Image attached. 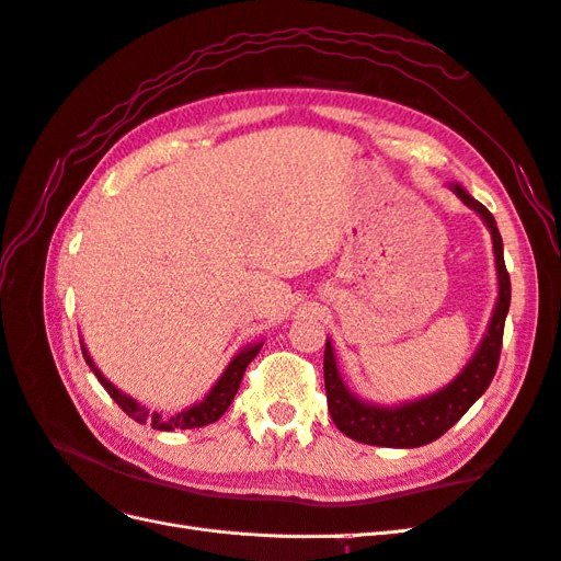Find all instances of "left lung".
Segmentation results:
<instances>
[{
    "label": "left lung",
    "instance_id": "obj_1",
    "mask_svg": "<svg viewBox=\"0 0 561 561\" xmlns=\"http://www.w3.org/2000/svg\"><path fill=\"white\" fill-rule=\"evenodd\" d=\"M455 193L463 204H467V207L481 214L485 226L490 228V233H493L500 297L493 311V319H490L488 333L483 337L481 347H478V352L473 354V359L453 380V383L431 394V398H423L402 407H374L354 398V394L345 388L343 378L337 374L331 340H325L323 380H325L328 412H331L335 426L352 440L364 443V445H378V447H421L438 440L443 433H447L463 414L469 412V407L488 390L490 380H493L497 371L504 319H507L510 299H512L510 271L504 266L502 236L497 230L495 216L490 214L481 202H476L467 190L459 185H455Z\"/></svg>",
    "mask_w": 561,
    "mask_h": 561
}]
</instances>
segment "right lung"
<instances>
[{"label": "right lung", "instance_id": "obj_1", "mask_svg": "<svg viewBox=\"0 0 561 561\" xmlns=\"http://www.w3.org/2000/svg\"><path fill=\"white\" fill-rule=\"evenodd\" d=\"M259 350H262V343L259 345H252L248 350H242L238 357L228 364V368L224 371V376L218 378V383L211 388V392L204 398L199 404H193L190 409H185V412L175 414V416H161L157 412H147L145 407H140L138 402H135L133 398H128V394H123L121 390H116L108 380L100 374V368L92 364L90 354L85 352L83 347V357L85 362L90 364L92 374L98 376L100 383L104 386V390L112 394V400L126 412L130 419H135L138 423H152V428L157 431H175V428H202V426H209V423L218 421L224 414L226 409L230 407V402H233L236 392L242 383V376H244V368L250 366V362L256 357Z\"/></svg>", "mask_w": 561, "mask_h": 561}]
</instances>
